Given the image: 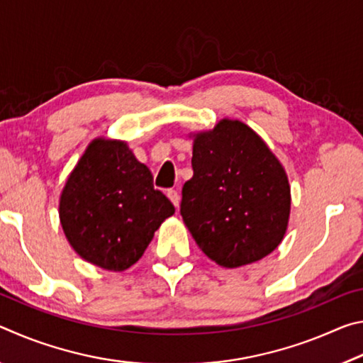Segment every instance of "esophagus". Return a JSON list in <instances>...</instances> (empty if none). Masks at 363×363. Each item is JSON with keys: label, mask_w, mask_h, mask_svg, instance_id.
<instances>
[{"label": "esophagus", "mask_w": 363, "mask_h": 363, "mask_svg": "<svg viewBox=\"0 0 363 363\" xmlns=\"http://www.w3.org/2000/svg\"><path fill=\"white\" fill-rule=\"evenodd\" d=\"M167 195H168V199L173 201V205L174 206H179V201H181V195H179V192H177V190H174V189H168L167 190Z\"/></svg>", "instance_id": "obj_1"}]
</instances>
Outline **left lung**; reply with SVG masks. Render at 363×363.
<instances>
[{
	"instance_id": "left-lung-1",
	"label": "left lung",
	"mask_w": 363,
	"mask_h": 363,
	"mask_svg": "<svg viewBox=\"0 0 363 363\" xmlns=\"http://www.w3.org/2000/svg\"><path fill=\"white\" fill-rule=\"evenodd\" d=\"M192 168L181 216L211 261L235 269L279 247L290 218V184L250 126L224 118L211 131L194 134Z\"/></svg>"
}]
</instances>
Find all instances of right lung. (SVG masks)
<instances>
[{
    "instance_id": "1",
    "label": "right lung",
    "mask_w": 363,
    "mask_h": 363,
    "mask_svg": "<svg viewBox=\"0 0 363 363\" xmlns=\"http://www.w3.org/2000/svg\"><path fill=\"white\" fill-rule=\"evenodd\" d=\"M174 206L123 140L97 138L65 182L59 218L84 261L121 272L136 264Z\"/></svg>"
}]
</instances>
